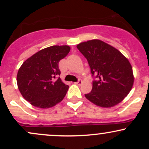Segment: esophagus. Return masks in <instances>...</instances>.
<instances>
[{"mask_svg":"<svg viewBox=\"0 0 149 149\" xmlns=\"http://www.w3.org/2000/svg\"><path fill=\"white\" fill-rule=\"evenodd\" d=\"M75 84H76V85H80L82 83V80H78V81L77 82H75Z\"/></svg>","mask_w":149,"mask_h":149,"instance_id":"1","label":"esophagus"}]
</instances>
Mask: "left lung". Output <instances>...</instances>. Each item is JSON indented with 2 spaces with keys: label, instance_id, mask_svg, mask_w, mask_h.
Returning <instances> with one entry per match:
<instances>
[{
  "label": "left lung",
  "instance_id": "8db88e82",
  "mask_svg": "<svg viewBox=\"0 0 149 149\" xmlns=\"http://www.w3.org/2000/svg\"><path fill=\"white\" fill-rule=\"evenodd\" d=\"M90 66L92 91L85 96L101 107H111L128 95L134 83L130 63L120 51L100 40H92L77 45Z\"/></svg>",
  "mask_w": 149,
  "mask_h": 149
}]
</instances>
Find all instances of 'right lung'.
<instances>
[{
  "mask_svg": "<svg viewBox=\"0 0 149 149\" xmlns=\"http://www.w3.org/2000/svg\"><path fill=\"white\" fill-rule=\"evenodd\" d=\"M68 45L41 49L27 59L19 69L17 82L22 95L40 109L54 107L64 99L69 89L59 76V62L69 54Z\"/></svg>",
  "mask_w": 149,
  "mask_h": 149,
  "instance_id": "right-lung-1",
  "label": "right lung"
}]
</instances>
